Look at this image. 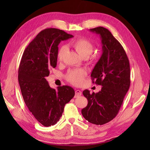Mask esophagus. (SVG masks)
<instances>
[{
  "instance_id": "34e87169",
  "label": "esophagus",
  "mask_w": 150,
  "mask_h": 150,
  "mask_svg": "<svg viewBox=\"0 0 150 150\" xmlns=\"http://www.w3.org/2000/svg\"><path fill=\"white\" fill-rule=\"evenodd\" d=\"M82 95V92L81 90H75V96H81Z\"/></svg>"
}]
</instances>
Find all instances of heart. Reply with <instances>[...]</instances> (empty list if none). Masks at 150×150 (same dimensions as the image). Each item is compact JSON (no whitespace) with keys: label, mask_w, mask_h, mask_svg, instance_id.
I'll use <instances>...</instances> for the list:
<instances>
[{"label":"heart","mask_w":150,"mask_h":150,"mask_svg":"<svg viewBox=\"0 0 150 150\" xmlns=\"http://www.w3.org/2000/svg\"><path fill=\"white\" fill-rule=\"evenodd\" d=\"M71 46L75 50L76 52L81 57L86 59L92 53L93 51V45L90 40L86 39H79L73 41ZM66 47L64 46H61L57 53V59L61 60L66 53ZM87 72L84 69H73L69 71L67 74V80L71 84L78 86L81 84L84 79Z\"/></svg>","instance_id":"1"}]
</instances>
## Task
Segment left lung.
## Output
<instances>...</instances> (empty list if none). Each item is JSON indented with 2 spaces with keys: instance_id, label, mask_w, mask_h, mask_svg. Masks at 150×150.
<instances>
[{
  "instance_id": "left-lung-1",
  "label": "left lung",
  "mask_w": 150,
  "mask_h": 150,
  "mask_svg": "<svg viewBox=\"0 0 150 150\" xmlns=\"http://www.w3.org/2000/svg\"><path fill=\"white\" fill-rule=\"evenodd\" d=\"M90 31L99 35L103 50L91 77L93 82L95 80V84L103 87L96 93L83 91L88 103L81 112L88 122L103 125L116 117L129 90V62L123 47L108 29L97 27Z\"/></svg>"
}]
</instances>
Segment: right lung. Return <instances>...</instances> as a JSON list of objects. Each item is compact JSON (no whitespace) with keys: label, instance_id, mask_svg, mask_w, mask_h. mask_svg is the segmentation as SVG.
Returning <instances> with one entry per match:
<instances>
[{"label":"right lung","instance_id":"obj_1","mask_svg":"<svg viewBox=\"0 0 150 150\" xmlns=\"http://www.w3.org/2000/svg\"><path fill=\"white\" fill-rule=\"evenodd\" d=\"M73 36L56 28L41 31L25 49L19 65L18 83L26 106L35 118L48 127L61 117L66 104L74 97L69 86L52 88L46 77L55 68L59 43Z\"/></svg>","mask_w":150,"mask_h":150}]
</instances>
